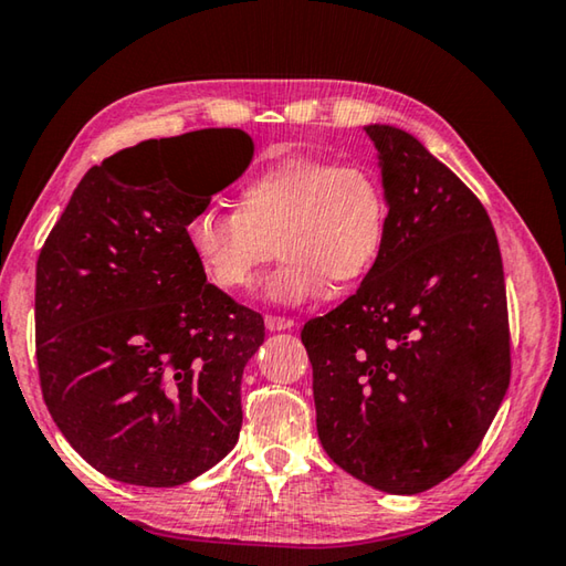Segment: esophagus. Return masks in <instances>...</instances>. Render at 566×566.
Here are the masks:
<instances>
[{
    "label": "esophagus",
    "mask_w": 566,
    "mask_h": 566,
    "mask_svg": "<svg viewBox=\"0 0 566 566\" xmlns=\"http://www.w3.org/2000/svg\"><path fill=\"white\" fill-rule=\"evenodd\" d=\"M295 325V321L283 318V315H265V328L275 333V331H291Z\"/></svg>",
    "instance_id": "obj_1"
}]
</instances>
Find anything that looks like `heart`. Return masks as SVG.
I'll return each instance as SVG.
<instances>
[{
	"instance_id": "b5f03b06",
	"label": "heart",
	"mask_w": 566,
	"mask_h": 566,
	"mask_svg": "<svg viewBox=\"0 0 566 566\" xmlns=\"http://www.w3.org/2000/svg\"><path fill=\"white\" fill-rule=\"evenodd\" d=\"M390 203L378 174L360 164L283 156L238 188V208L201 206L184 235L203 275L226 293L255 289L273 253L268 298L283 305L348 289L380 261Z\"/></svg>"
}]
</instances>
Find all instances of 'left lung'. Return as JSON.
Wrapping results in <instances>:
<instances>
[{
  "label": "left lung",
  "instance_id": "8db88e82",
  "mask_svg": "<svg viewBox=\"0 0 566 566\" xmlns=\"http://www.w3.org/2000/svg\"><path fill=\"white\" fill-rule=\"evenodd\" d=\"M390 228L360 289L301 340L318 438L353 478L390 494L448 480L480 448L510 385V321L488 211L418 138L365 126Z\"/></svg>",
  "mask_w": 566,
  "mask_h": 566
}]
</instances>
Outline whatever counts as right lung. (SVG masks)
Wrapping results in <instances>:
<instances>
[{
    "label": "right lung",
    "instance_id": "obj_1",
    "mask_svg": "<svg viewBox=\"0 0 566 566\" xmlns=\"http://www.w3.org/2000/svg\"><path fill=\"white\" fill-rule=\"evenodd\" d=\"M196 134L218 161L208 191L132 178L158 148H124L88 168L36 261L46 408L94 470L142 488H176L235 448L243 368L265 338L261 313L206 283L184 235L245 171L253 142L241 128Z\"/></svg>",
    "mask_w": 566,
    "mask_h": 566
}]
</instances>
